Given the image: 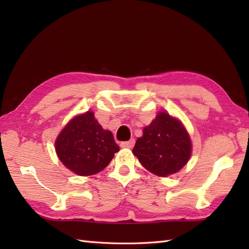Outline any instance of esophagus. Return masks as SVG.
<instances>
[{
	"mask_svg": "<svg viewBox=\"0 0 249 249\" xmlns=\"http://www.w3.org/2000/svg\"><path fill=\"white\" fill-rule=\"evenodd\" d=\"M135 145V139H130L129 141H124V142H121V146L122 147H133Z\"/></svg>",
	"mask_w": 249,
	"mask_h": 249,
	"instance_id": "1",
	"label": "esophagus"
}]
</instances>
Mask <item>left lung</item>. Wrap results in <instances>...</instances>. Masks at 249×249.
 <instances>
[{"label": "left lung", "mask_w": 249, "mask_h": 249, "mask_svg": "<svg viewBox=\"0 0 249 249\" xmlns=\"http://www.w3.org/2000/svg\"><path fill=\"white\" fill-rule=\"evenodd\" d=\"M141 165L158 177L177 173L186 165L192 154V141L178 119L160 112L143 129L133 149Z\"/></svg>", "instance_id": "obj_1"}]
</instances>
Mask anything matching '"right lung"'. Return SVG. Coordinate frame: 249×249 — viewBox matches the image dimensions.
<instances>
[{"label": "right lung", "instance_id": "add662e5", "mask_svg": "<svg viewBox=\"0 0 249 249\" xmlns=\"http://www.w3.org/2000/svg\"><path fill=\"white\" fill-rule=\"evenodd\" d=\"M119 150L112 133L103 129L92 111L71 120L55 140L63 165L82 177L102 171Z\"/></svg>", "mask_w": 249, "mask_h": 249}]
</instances>
